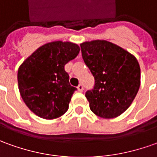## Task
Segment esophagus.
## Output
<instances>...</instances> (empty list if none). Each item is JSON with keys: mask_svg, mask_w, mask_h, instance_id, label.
Listing matches in <instances>:
<instances>
[{"mask_svg": "<svg viewBox=\"0 0 157 157\" xmlns=\"http://www.w3.org/2000/svg\"><path fill=\"white\" fill-rule=\"evenodd\" d=\"M77 89H78L79 92H82V91H83V85H82V84H79V86L77 87Z\"/></svg>", "mask_w": 157, "mask_h": 157, "instance_id": "esophagus-1", "label": "esophagus"}]
</instances>
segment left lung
Instances as JSON below:
<instances>
[{
  "label": "left lung",
  "instance_id": "8db88e82",
  "mask_svg": "<svg viewBox=\"0 0 157 157\" xmlns=\"http://www.w3.org/2000/svg\"><path fill=\"white\" fill-rule=\"evenodd\" d=\"M82 58L94 77L93 90L85 96L93 113L103 119L116 118L132 105L141 83L137 59L106 40L81 44Z\"/></svg>",
  "mask_w": 157,
  "mask_h": 157
}]
</instances>
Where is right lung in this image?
Here are the masks:
<instances>
[{"label": "right lung", "mask_w": 157, "mask_h": 157, "mask_svg": "<svg viewBox=\"0 0 157 157\" xmlns=\"http://www.w3.org/2000/svg\"><path fill=\"white\" fill-rule=\"evenodd\" d=\"M79 52L75 43L53 41L38 48L20 64L17 75L20 94L37 116L55 119L68 111L76 87L70 84L64 65Z\"/></svg>", "instance_id": "1"}]
</instances>
